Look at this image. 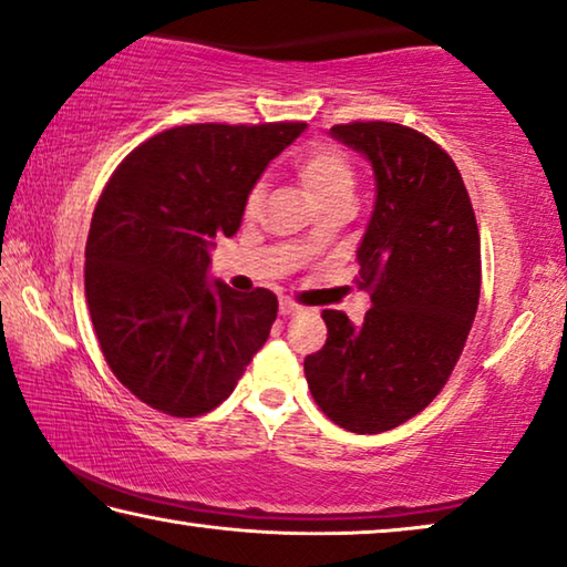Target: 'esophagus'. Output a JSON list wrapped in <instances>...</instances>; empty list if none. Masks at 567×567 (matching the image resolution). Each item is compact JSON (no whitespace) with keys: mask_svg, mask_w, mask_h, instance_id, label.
I'll use <instances>...</instances> for the list:
<instances>
[{"mask_svg":"<svg viewBox=\"0 0 567 567\" xmlns=\"http://www.w3.org/2000/svg\"><path fill=\"white\" fill-rule=\"evenodd\" d=\"M300 310H302V305H298L295 300H290V298L280 300V316H295V312H300Z\"/></svg>","mask_w":567,"mask_h":567,"instance_id":"obj_1","label":"esophagus"}]
</instances>
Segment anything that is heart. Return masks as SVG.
Here are the masks:
<instances>
[{"label":"heart","instance_id":"obj_1","mask_svg":"<svg viewBox=\"0 0 567 567\" xmlns=\"http://www.w3.org/2000/svg\"><path fill=\"white\" fill-rule=\"evenodd\" d=\"M295 174H298L302 186L308 188L312 202H316L320 209H328V206L338 202H353L355 168L343 151L332 146L308 148L298 161H295ZM262 202H265V184L257 182L247 192L245 217L247 219L257 217L259 209H262ZM316 237H318L316 231H308L305 241L312 245Z\"/></svg>","mask_w":567,"mask_h":567}]
</instances>
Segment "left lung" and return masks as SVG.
Wrapping results in <instances>:
<instances>
[{
  "mask_svg": "<svg viewBox=\"0 0 567 567\" xmlns=\"http://www.w3.org/2000/svg\"><path fill=\"white\" fill-rule=\"evenodd\" d=\"M373 166L375 206L358 247L361 326L322 310L328 340L305 358L320 411L353 434H381L424 411L460 361L480 305L474 209L452 156L401 123L332 125Z\"/></svg>",
  "mask_w": 567,
  "mask_h": 567,
  "instance_id": "obj_1",
  "label": "left lung"
}]
</instances>
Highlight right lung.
Here are the masks:
<instances>
[{
  "instance_id": "obj_1",
  "label": "right lung",
  "mask_w": 567,
  "mask_h": 567,
  "mask_svg": "<svg viewBox=\"0 0 567 567\" xmlns=\"http://www.w3.org/2000/svg\"><path fill=\"white\" fill-rule=\"evenodd\" d=\"M305 123L178 125L141 143L105 184L85 245V298L107 365L168 416L217 409L265 346L275 292L206 282L217 237Z\"/></svg>"
}]
</instances>
